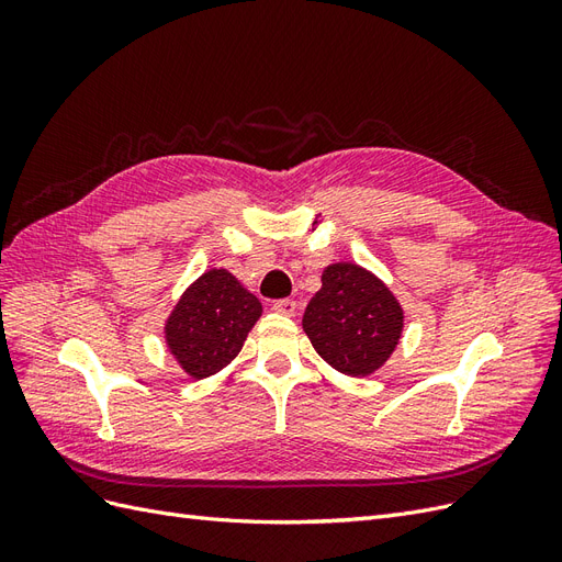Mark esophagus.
<instances>
[{"instance_id": "esophagus-1", "label": "esophagus", "mask_w": 562, "mask_h": 562, "mask_svg": "<svg viewBox=\"0 0 562 562\" xmlns=\"http://www.w3.org/2000/svg\"><path fill=\"white\" fill-rule=\"evenodd\" d=\"M271 310H274L277 314H283V316H295L297 302L295 300H277L274 304H271Z\"/></svg>"}]
</instances>
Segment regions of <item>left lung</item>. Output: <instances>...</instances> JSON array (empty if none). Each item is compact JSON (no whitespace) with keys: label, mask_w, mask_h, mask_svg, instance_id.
Returning <instances> with one entry per match:
<instances>
[{"label":"left lung","mask_w":562,"mask_h":562,"mask_svg":"<svg viewBox=\"0 0 562 562\" xmlns=\"http://www.w3.org/2000/svg\"><path fill=\"white\" fill-rule=\"evenodd\" d=\"M405 312L389 285L356 262H333L321 274L302 328L330 368L349 378H368L396 351Z\"/></svg>","instance_id":"obj_1"}]
</instances>
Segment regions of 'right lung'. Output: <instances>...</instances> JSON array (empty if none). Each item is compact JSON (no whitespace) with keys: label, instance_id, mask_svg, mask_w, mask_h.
Wrapping results in <instances>:
<instances>
[{"label":"right lung","instance_id":"1","mask_svg":"<svg viewBox=\"0 0 562 562\" xmlns=\"http://www.w3.org/2000/svg\"><path fill=\"white\" fill-rule=\"evenodd\" d=\"M262 304L225 267H211L184 288L164 321L168 353L192 380H206L239 356Z\"/></svg>","mask_w":562,"mask_h":562}]
</instances>
